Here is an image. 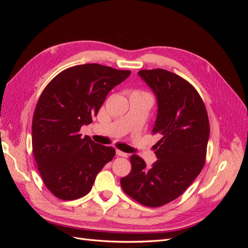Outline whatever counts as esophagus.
I'll list each match as a JSON object with an SVG mask.
<instances>
[{
	"mask_svg": "<svg viewBox=\"0 0 248 248\" xmlns=\"http://www.w3.org/2000/svg\"><path fill=\"white\" fill-rule=\"evenodd\" d=\"M116 154H117L118 156H122V157H127V156H128V154L125 153V152L120 151V150H117V151H116Z\"/></svg>",
	"mask_w": 248,
	"mask_h": 248,
	"instance_id": "1",
	"label": "esophagus"
}]
</instances>
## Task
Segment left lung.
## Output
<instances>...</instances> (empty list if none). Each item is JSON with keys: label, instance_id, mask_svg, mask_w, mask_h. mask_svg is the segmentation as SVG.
<instances>
[{"label": "left lung", "instance_id": "left-lung-1", "mask_svg": "<svg viewBox=\"0 0 248 248\" xmlns=\"http://www.w3.org/2000/svg\"><path fill=\"white\" fill-rule=\"evenodd\" d=\"M138 74L156 96L152 132L161 139L154 146L157 160L151 168L140 156L131 155L132 169L121 178V186L140 204L160 207L181 196L204 167L209 119L197 90L181 77L164 69Z\"/></svg>", "mask_w": 248, "mask_h": 248}]
</instances>
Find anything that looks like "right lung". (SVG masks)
I'll list each match as a JSON object with an SVG mask.
<instances>
[{
	"mask_svg": "<svg viewBox=\"0 0 248 248\" xmlns=\"http://www.w3.org/2000/svg\"><path fill=\"white\" fill-rule=\"evenodd\" d=\"M130 73L99 64L78 65L59 73L43 90L33 117V153L44 184L57 198L86 196L114 158V148L81 138L79 130L92 123L110 90Z\"/></svg>",
	"mask_w": 248,
	"mask_h": 248,
	"instance_id": "right-lung-1",
	"label": "right lung"
}]
</instances>
